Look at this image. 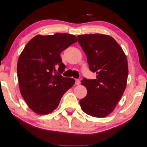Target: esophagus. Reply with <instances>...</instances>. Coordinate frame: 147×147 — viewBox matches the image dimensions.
<instances>
[{
	"label": "esophagus",
	"mask_w": 147,
	"mask_h": 147,
	"mask_svg": "<svg viewBox=\"0 0 147 147\" xmlns=\"http://www.w3.org/2000/svg\"><path fill=\"white\" fill-rule=\"evenodd\" d=\"M76 85H80V80H78V79H76Z\"/></svg>",
	"instance_id": "1"
}]
</instances>
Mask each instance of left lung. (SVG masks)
<instances>
[{"instance_id": "obj_1", "label": "left lung", "mask_w": 147, "mask_h": 147, "mask_svg": "<svg viewBox=\"0 0 147 147\" xmlns=\"http://www.w3.org/2000/svg\"><path fill=\"white\" fill-rule=\"evenodd\" d=\"M87 55L90 70L96 79L83 78L87 96L80 100L82 110L94 117L110 115L122 96L126 87L128 67L126 56L115 39L101 34L78 36Z\"/></svg>"}]
</instances>
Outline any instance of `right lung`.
Instances as JSON below:
<instances>
[{"mask_svg":"<svg viewBox=\"0 0 147 147\" xmlns=\"http://www.w3.org/2000/svg\"><path fill=\"white\" fill-rule=\"evenodd\" d=\"M76 42L74 34H38L19 55L17 76L21 94L29 108L38 115L52 113L75 83L74 78L60 74L65 69L60 53Z\"/></svg>","mask_w":147,"mask_h":147,"instance_id":"obj_1","label":"right lung"}]
</instances>
